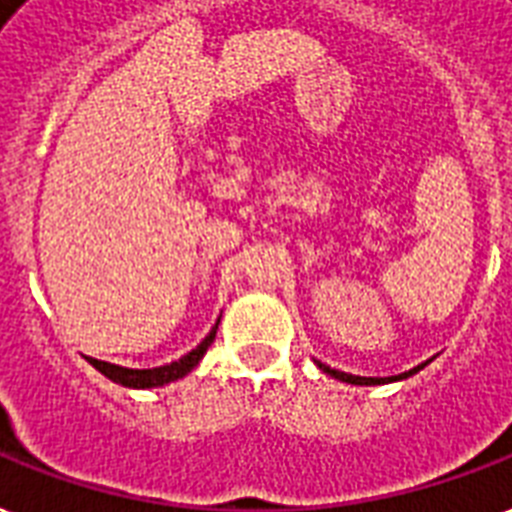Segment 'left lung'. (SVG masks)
Instances as JSON below:
<instances>
[{"label": "left lung", "mask_w": 512, "mask_h": 512, "mask_svg": "<svg viewBox=\"0 0 512 512\" xmlns=\"http://www.w3.org/2000/svg\"><path fill=\"white\" fill-rule=\"evenodd\" d=\"M430 363V360H427ZM427 363H422V366L411 368V371H406V374H398V376H352V374H344V371H336V368L326 366V363H320L318 366L326 371L328 376H334V379H339V382H347V384H387V382H398V379H406V376L417 374V371H422V368L427 366Z\"/></svg>", "instance_id": "1"}]
</instances>
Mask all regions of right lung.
<instances>
[{"instance_id": "1", "label": "right lung", "mask_w": 512, "mask_h": 512, "mask_svg": "<svg viewBox=\"0 0 512 512\" xmlns=\"http://www.w3.org/2000/svg\"><path fill=\"white\" fill-rule=\"evenodd\" d=\"M216 328H219V323L211 328V334L205 336V339H202L192 352H186L184 358L173 360V363L160 368H122V366H114V363H106V360H95V358H87V360H90V366L98 368L106 379H112V382L122 384V387H133V390L162 387V384L176 382V379L186 376L194 366H197V363H200L202 355L208 352L211 342L216 339Z\"/></svg>"}]
</instances>
